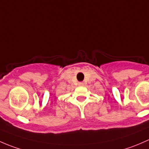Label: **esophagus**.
Returning <instances> with one entry per match:
<instances>
[{
    "label": "esophagus",
    "mask_w": 149,
    "mask_h": 149,
    "mask_svg": "<svg viewBox=\"0 0 149 149\" xmlns=\"http://www.w3.org/2000/svg\"><path fill=\"white\" fill-rule=\"evenodd\" d=\"M79 86H84L85 85V83H84V82H79Z\"/></svg>",
    "instance_id": "34e87169"
}]
</instances>
